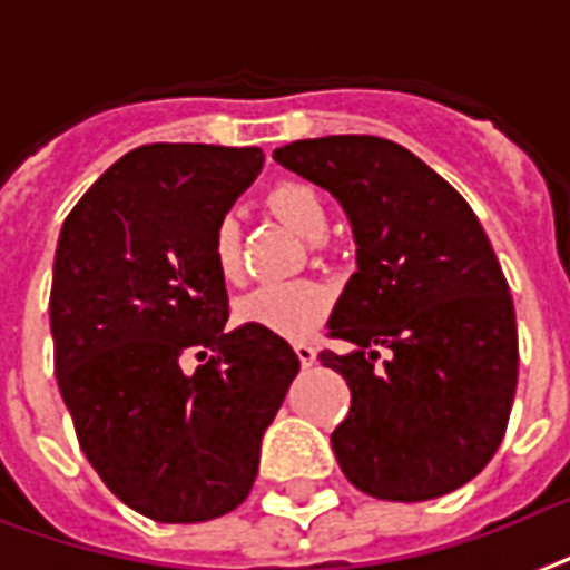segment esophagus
Wrapping results in <instances>:
<instances>
[{
	"label": "esophagus",
	"mask_w": 570,
	"mask_h": 570,
	"mask_svg": "<svg viewBox=\"0 0 570 570\" xmlns=\"http://www.w3.org/2000/svg\"><path fill=\"white\" fill-rule=\"evenodd\" d=\"M294 352L303 366H312L317 361V350H314L312 343H294Z\"/></svg>",
	"instance_id": "1"
}]
</instances>
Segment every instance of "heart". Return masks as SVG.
I'll return each instance as SVG.
<instances>
[{"instance_id": "1", "label": "heart", "mask_w": 570, "mask_h": 570, "mask_svg": "<svg viewBox=\"0 0 570 570\" xmlns=\"http://www.w3.org/2000/svg\"><path fill=\"white\" fill-rule=\"evenodd\" d=\"M267 206L305 242H320L326 235L328 209L320 191L308 183H279L267 195ZM209 256L220 279H242V244H238V220L233 215H224L212 229ZM328 305L332 296L317 282H267L235 303V317L247 326L267 328L282 337H308L326 320Z\"/></svg>"}]
</instances>
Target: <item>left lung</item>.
I'll return each mask as SVG.
<instances>
[{
	"label": "left lung",
	"instance_id": "1",
	"mask_svg": "<svg viewBox=\"0 0 570 570\" xmlns=\"http://www.w3.org/2000/svg\"><path fill=\"white\" fill-rule=\"evenodd\" d=\"M274 159L335 197L355 238L358 271L328 317L352 350L320 352L352 390L332 434L343 474L384 501L449 495L498 451L519 381L515 308L481 220L379 136L299 139Z\"/></svg>",
	"mask_w": 570,
	"mask_h": 570
}]
</instances>
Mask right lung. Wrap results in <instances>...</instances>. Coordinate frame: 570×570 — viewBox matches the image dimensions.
<instances>
[{
    "label": "right lung",
    "mask_w": 570,
    "mask_h": 570,
    "mask_svg": "<svg viewBox=\"0 0 570 570\" xmlns=\"http://www.w3.org/2000/svg\"><path fill=\"white\" fill-rule=\"evenodd\" d=\"M262 166L258 148L142 145L60 229L49 299L60 396L98 478L163 524L242 504L299 373L274 332L224 328L227 285L209 256L212 229Z\"/></svg>",
    "instance_id": "right-lung-1"
}]
</instances>
